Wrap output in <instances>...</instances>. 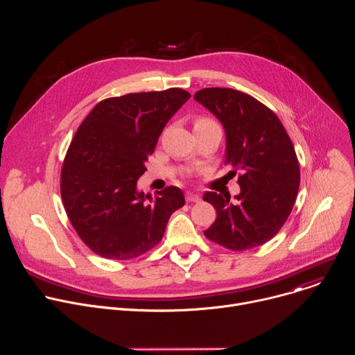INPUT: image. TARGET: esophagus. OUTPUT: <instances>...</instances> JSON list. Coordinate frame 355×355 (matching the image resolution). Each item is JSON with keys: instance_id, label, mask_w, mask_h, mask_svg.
I'll return each instance as SVG.
<instances>
[{"instance_id": "34e87169", "label": "esophagus", "mask_w": 355, "mask_h": 355, "mask_svg": "<svg viewBox=\"0 0 355 355\" xmlns=\"http://www.w3.org/2000/svg\"><path fill=\"white\" fill-rule=\"evenodd\" d=\"M185 199H187V202H199L200 200V198L196 193H192V192H188L185 195Z\"/></svg>"}]
</instances>
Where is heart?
<instances>
[{"instance_id": "1", "label": "heart", "mask_w": 355, "mask_h": 355, "mask_svg": "<svg viewBox=\"0 0 355 355\" xmlns=\"http://www.w3.org/2000/svg\"><path fill=\"white\" fill-rule=\"evenodd\" d=\"M214 126H219L212 118L205 116V115H200L196 116L193 121V129H208V128H214Z\"/></svg>"}]
</instances>
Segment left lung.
Wrapping results in <instances>:
<instances>
[{
    "label": "left lung",
    "instance_id": "obj_1",
    "mask_svg": "<svg viewBox=\"0 0 355 355\" xmlns=\"http://www.w3.org/2000/svg\"><path fill=\"white\" fill-rule=\"evenodd\" d=\"M193 98L222 122L225 164L240 171L234 204L230 195H204L218 215L204 234L232 251L263 245L281 230L296 200L300 170L291 137L274 111L248 94L215 87Z\"/></svg>",
    "mask_w": 355,
    "mask_h": 355
}]
</instances>
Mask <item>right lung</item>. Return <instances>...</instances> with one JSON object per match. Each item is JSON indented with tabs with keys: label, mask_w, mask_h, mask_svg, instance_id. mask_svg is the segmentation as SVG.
<instances>
[{
	"label": "right lung",
	"mask_w": 355,
	"mask_h": 355,
	"mask_svg": "<svg viewBox=\"0 0 355 355\" xmlns=\"http://www.w3.org/2000/svg\"><path fill=\"white\" fill-rule=\"evenodd\" d=\"M181 88L133 92L98 103L77 129L63 162L60 193L70 223L95 254L132 260L156 247L184 193L155 199L136 191L170 118L189 99Z\"/></svg>",
	"instance_id": "add662e5"
}]
</instances>
